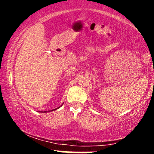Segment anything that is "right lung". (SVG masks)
Returning a JSON list of instances; mask_svg holds the SVG:
<instances>
[{"label": "right lung", "instance_id": "obj_1", "mask_svg": "<svg viewBox=\"0 0 154 154\" xmlns=\"http://www.w3.org/2000/svg\"><path fill=\"white\" fill-rule=\"evenodd\" d=\"M57 109H58V108H57ZM53 110H55V109H53ZM45 112H46V111H45Z\"/></svg>", "mask_w": 154, "mask_h": 154}]
</instances>
